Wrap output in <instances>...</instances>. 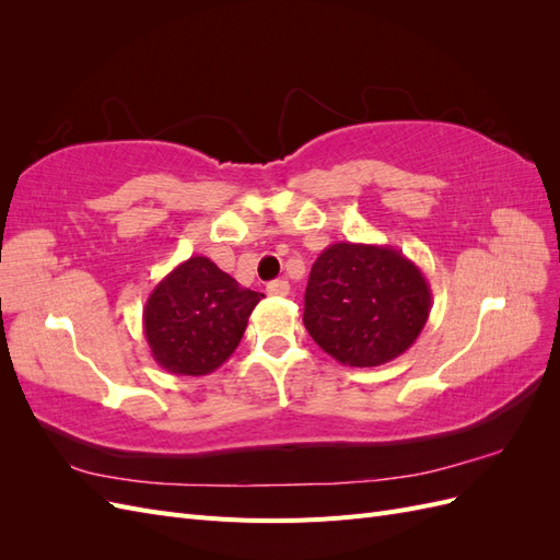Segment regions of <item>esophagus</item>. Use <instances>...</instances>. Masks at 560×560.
<instances>
[{
  "mask_svg": "<svg viewBox=\"0 0 560 560\" xmlns=\"http://www.w3.org/2000/svg\"><path fill=\"white\" fill-rule=\"evenodd\" d=\"M266 292H268L270 296H287V294H290V282H287V280H273V282H268V284H266Z\"/></svg>",
  "mask_w": 560,
  "mask_h": 560,
  "instance_id": "esophagus-1",
  "label": "esophagus"
}]
</instances>
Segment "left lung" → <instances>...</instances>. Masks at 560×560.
Returning a JSON list of instances; mask_svg holds the SVG:
<instances>
[{
    "mask_svg": "<svg viewBox=\"0 0 560 560\" xmlns=\"http://www.w3.org/2000/svg\"><path fill=\"white\" fill-rule=\"evenodd\" d=\"M430 311V282L399 249L334 243L311 268L303 325L336 362L381 366L416 343Z\"/></svg>",
    "mask_w": 560,
    "mask_h": 560,
    "instance_id": "left-lung-1",
    "label": "left lung"
}]
</instances>
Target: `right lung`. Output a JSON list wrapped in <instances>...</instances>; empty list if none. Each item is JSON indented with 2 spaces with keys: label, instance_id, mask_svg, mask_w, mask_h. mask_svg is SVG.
I'll return each instance as SVG.
<instances>
[{
  "label": "right lung",
  "instance_id": "obj_1",
  "mask_svg": "<svg viewBox=\"0 0 560 560\" xmlns=\"http://www.w3.org/2000/svg\"><path fill=\"white\" fill-rule=\"evenodd\" d=\"M261 292L241 287L208 257L175 266L142 313L151 358L175 376H208L238 348Z\"/></svg>",
  "mask_w": 560,
  "mask_h": 560
}]
</instances>
